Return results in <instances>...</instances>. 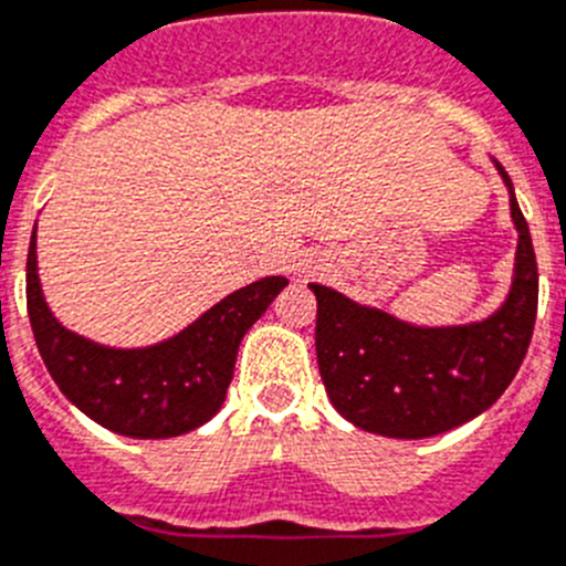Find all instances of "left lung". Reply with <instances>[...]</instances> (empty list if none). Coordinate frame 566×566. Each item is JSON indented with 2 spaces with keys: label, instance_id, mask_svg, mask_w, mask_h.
I'll use <instances>...</instances> for the list:
<instances>
[{
  "label": "left lung",
  "instance_id": "8db88e82",
  "mask_svg": "<svg viewBox=\"0 0 566 566\" xmlns=\"http://www.w3.org/2000/svg\"><path fill=\"white\" fill-rule=\"evenodd\" d=\"M518 228L515 279L507 302L464 327H412L322 284L316 293L318 373L333 407L356 427L390 439H430L495 405L518 373L538 311V264L527 219L507 170Z\"/></svg>",
  "mask_w": 566,
  "mask_h": 566
}]
</instances>
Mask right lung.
<instances>
[{
  "mask_svg": "<svg viewBox=\"0 0 566 566\" xmlns=\"http://www.w3.org/2000/svg\"><path fill=\"white\" fill-rule=\"evenodd\" d=\"M287 284L270 276L235 290L188 331L145 350H113L65 331L36 276V228L28 250V316L48 373L78 410L130 439H170L213 419L250 324Z\"/></svg>",
  "mask_w": 566,
  "mask_h": 566,
  "instance_id": "obj_1",
  "label": "right lung"
}]
</instances>
